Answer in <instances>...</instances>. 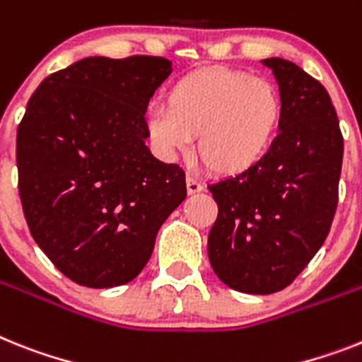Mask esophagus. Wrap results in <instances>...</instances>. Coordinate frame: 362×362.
Returning <instances> with one entry per match:
<instances>
[{
    "instance_id": "34e87169",
    "label": "esophagus",
    "mask_w": 362,
    "mask_h": 362,
    "mask_svg": "<svg viewBox=\"0 0 362 362\" xmlns=\"http://www.w3.org/2000/svg\"><path fill=\"white\" fill-rule=\"evenodd\" d=\"M186 187H187V193H189V195H195V193H200V191L204 189V186H202V184L197 180L195 176H191V175H187V178H186Z\"/></svg>"
}]
</instances>
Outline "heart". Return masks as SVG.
Returning <instances> with one entry per match:
<instances>
[{
    "label": "heart",
    "instance_id": "b5f03b06",
    "mask_svg": "<svg viewBox=\"0 0 362 362\" xmlns=\"http://www.w3.org/2000/svg\"><path fill=\"white\" fill-rule=\"evenodd\" d=\"M284 115L279 92L267 78L230 68L189 73L169 88L165 110L147 117L148 138L165 156L186 151L209 173L235 176L267 156Z\"/></svg>",
    "mask_w": 362,
    "mask_h": 362
}]
</instances>
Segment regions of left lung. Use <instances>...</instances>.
Segmentation results:
<instances>
[{
    "mask_svg": "<svg viewBox=\"0 0 362 362\" xmlns=\"http://www.w3.org/2000/svg\"><path fill=\"white\" fill-rule=\"evenodd\" d=\"M284 103L279 134L254 169L208 186L218 214L208 256L241 293L285 289L324 245L339 204L344 138L317 78L284 59L263 60Z\"/></svg>",
    "mask_w": 362,
    "mask_h": 362,
    "instance_id": "obj_1",
    "label": "left lung"
}]
</instances>
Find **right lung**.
<instances>
[{"label":"right lung","instance_id":"add662e5","mask_svg":"<svg viewBox=\"0 0 362 362\" xmlns=\"http://www.w3.org/2000/svg\"><path fill=\"white\" fill-rule=\"evenodd\" d=\"M163 57H90L51 73L18 124V189L33 239L71 281L129 284L186 199V173L151 154L145 110Z\"/></svg>","mask_w":362,"mask_h":362}]
</instances>
